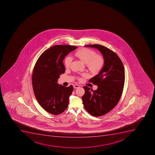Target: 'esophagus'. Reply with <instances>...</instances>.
I'll use <instances>...</instances> for the list:
<instances>
[{
	"label": "esophagus",
	"instance_id": "esophagus-1",
	"mask_svg": "<svg viewBox=\"0 0 155 155\" xmlns=\"http://www.w3.org/2000/svg\"><path fill=\"white\" fill-rule=\"evenodd\" d=\"M74 88H78L80 87V85L78 84H74Z\"/></svg>",
	"mask_w": 155,
	"mask_h": 155
}]
</instances>
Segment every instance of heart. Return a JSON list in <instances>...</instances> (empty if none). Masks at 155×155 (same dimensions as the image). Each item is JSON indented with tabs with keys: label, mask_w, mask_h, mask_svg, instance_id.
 Instances as JSON below:
<instances>
[{
	"label": "heart",
	"mask_w": 155,
	"mask_h": 155,
	"mask_svg": "<svg viewBox=\"0 0 155 155\" xmlns=\"http://www.w3.org/2000/svg\"><path fill=\"white\" fill-rule=\"evenodd\" d=\"M75 56L79 58L86 66L91 73H99L104 66V60L102 57L97 55L95 51L88 48L81 49L74 53ZM72 58L71 57H66L65 58V67L69 68L71 65Z\"/></svg>",
	"instance_id": "b5f03b06"
}]
</instances>
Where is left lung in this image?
Listing matches in <instances>:
<instances>
[{
  "mask_svg": "<svg viewBox=\"0 0 155 155\" xmlns=\"http://www.w3.org/2000/svg\"><path fill=\"white\" fill-rule=\"evenodd\" d=\"M84 46L97 49L104 57L102 69L89 80L97 85L98 88L91 90L84 86L85 93L82 97L86 110L92 116L99 117L108 113L119 102L124 84V69L119 56L110 49L99 45Z\"/></svg>",
  "mask_w": 155,
  "mask_h": 155,
  "instance_id": "8db88e82",
  "label": "left lung"
}]
</instances>
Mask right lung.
Masks as SVG:
<instances>
[{
	"instance_id": "add662e5",
	"label": "right lung",
	"mask_w": 155,
	"mask_h": 155,
	"mask_svg": "<svg viewBox=\"0 0 155 155\" xmlns=\"http://www.w3.org/2000/svg\"><path fill=\"white\" fill-rule=\"evenodd\" d=\"M76 46L56 45L43 52L36 61L32 75L34 94L39 105L51 114L57 115L67 108L73 86L59 85L65 71L63 61Z\"/></svg>"
}]
</instances>
